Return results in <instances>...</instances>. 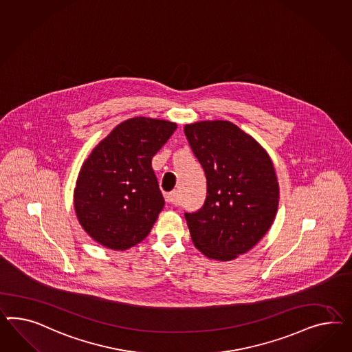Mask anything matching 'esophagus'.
<instances>
[{
	"label": "esophagus",
	"instance_id": "obj_1",
	"mask_svg": "<svg viewBox=\"0 0 352 352\" xmlns=\"http://www.w3.org/2000/svg\"><path fill=\"white\" fill-rule=\"evenodd\" d=\"M165 200L171 205H179V196L177 190H171L169 193H165Z\"/></svg>",
	"mask_w": 352,
	"mask_h": 352
}]
</instances>
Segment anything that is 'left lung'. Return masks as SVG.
<instances>
[{
	"mask_svg": "<svg viewBox=\"0 0 352 352\" xmlns=\"http://www.w3.org/2000/svg\"><path fill=\"white\" fill-rule=\"evenodd\" d=\"M184 133L208 181L197 212H186L192 242L209 258L246 254L272 227L279 202L273 162L254 137L227 120L187 124Z\"/></svg>",
	"mask_w": 352,
	"mask_h": 352,
	"instance_id": "left-lung-1",
	"label": "left lung"
}]
</instances>
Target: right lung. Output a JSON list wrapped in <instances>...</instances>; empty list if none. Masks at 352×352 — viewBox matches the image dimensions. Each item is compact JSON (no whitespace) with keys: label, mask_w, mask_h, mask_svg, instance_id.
Listing matches in <instances>:
<instances>
[{"label":"right lung","mask_w":352,"mask_h":352,"mask_svg":"<svg viewBox=\"0 0 352 352\" xmlns=\"http://www.w3.org/2000/svg\"><path fill=\"white\" fill-rule=\"evenodd\" d=\"M177 124L137 116L116 125L83 162L74 188L76 218L104 248L124 251L148 236L165 205L152 157Z\"/></svg>","instance_id":"1"}]
</instances>
